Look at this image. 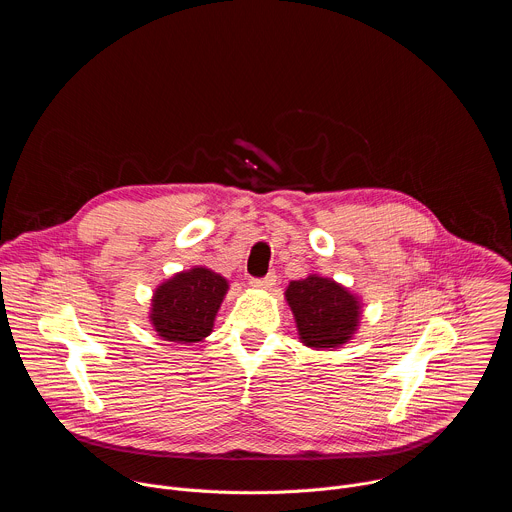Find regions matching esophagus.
Returning <instances> with one entry per match:
<instances>
[{
	"instance_id": "obj_1",
	"label": "esophagus",
	"mask_w": 512,
	"mask_h": 512,
	"mask_svg": "<svg viewBox=\"0 0 512 512\" xmlns=\"http://www.w3.org/2000/svg\"><path fill=\"white\" fill-rule=\"evenodd\" d=\"M275 281H277L275 273H269V275H265V277H259V279H251V285H253V287H259V289H273Z\"/></svg>"
}]
</instances>
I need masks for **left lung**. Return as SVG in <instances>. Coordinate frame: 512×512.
<instances>
[{
	"label": "left lung",
	"instance_id": "1",
	"mask_svg": "<svg viewBox=\"0 0 512 512\" xmlns=\"http://www.w3.org/2000/svg\"><path fill=\"white\" fill-rule=\"evenodd\" d=\"M285 300L294 312L300 340L310 348H338L352 340L358 330V296L330 277L314 273L306 279L289 281Z\"/></svg>",
	"mask_w": 512,
	"mask_h": 512
}]
</instances>
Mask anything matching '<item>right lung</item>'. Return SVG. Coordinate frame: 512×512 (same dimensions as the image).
<instances>
[{
  "label": "right lung",
  "mask_w": 512,
  "mask_h": 512,
  "mask_svg": "<svg viewBox=\"0 0 512 512\" xmlns=\"http://www.w3.org/2000/svg\"><path fill=\"white\" fill-rule=\"evenodd\" d=\"M229 291V281L208 267H192L160 283L154 291L150 322L168 342L204 340Z\"/></svg>",
  "instance_id": "1"
}]
</instances>
